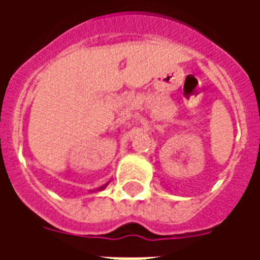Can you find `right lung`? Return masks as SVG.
<instances>
[{
  "label": "right lung",
  "instance_id": "right-lung-1",
  "mask_svg": "<svg viewBox=\"0 0 260 260\" xmlns=\"http://www.w3.org/2000/svg\"><path fill=\"white\" fill-rule=\"evenodd\" d=\"M104 188H106V185L102 186V188H99V189H97V191H102V189H104Z\"/></svg>",
  "mask_w": 260,
  "mask_h": 260
}]
</instances>
